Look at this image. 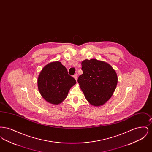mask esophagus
Segmentation results:
<instances>
[{"mask_svg":"<svg viewBox=\"0 0 152 152\" xmlns=\"http://www.w3.org/2000/svg\"><path fill=\"white\" fill-rule=\"evenodd\" d=\"M73 77V78H74L77 81V74H75V75H74Z\"/></svg>","mask_w":152,"mask_h":152,"instance_id":"obj_1","label":"esophagus"}]
</instances>
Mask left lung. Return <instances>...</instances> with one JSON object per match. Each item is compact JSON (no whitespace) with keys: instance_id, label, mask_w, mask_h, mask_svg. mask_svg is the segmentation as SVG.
<instances>
[{"instance_id":"left-lung-1","label":"left lung","mask_w":152,"mask_h":152,"mask_svg":"<svg viewBox=\"0 0 152 152\" xmlns=\"http://www.w3.org/2000/svg\"><path fill=\"white\" fill-rule=\"evenodd\" d=\"M83 73L77 81L87 101L99 107L105 104L116 89L118 77L115 70L108 63L95 58L81 62Z\"/></svg>"}]
</instances>
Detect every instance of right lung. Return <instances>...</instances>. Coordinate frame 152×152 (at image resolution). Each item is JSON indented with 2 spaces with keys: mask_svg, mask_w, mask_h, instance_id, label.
Masks as SVG:
<instances>
[{
  "mask_svg": "<svg viewBox=\"0 0 152 152\" xmlns=\"http://www.w3.org/2000/svg\"><path fill=\"white\" fill-rule=\"evenodd\" d=\"M76 80L68 74L66 68L59 61L44 66L37 79V87L42 97L48 102L58 105L67 97Z\"/></svg>",
  "mask_w": 152,
  "mask_h": 152,
  "instance_id": "right-lung-1",
  "label": "right lung"
}]
</instances>
